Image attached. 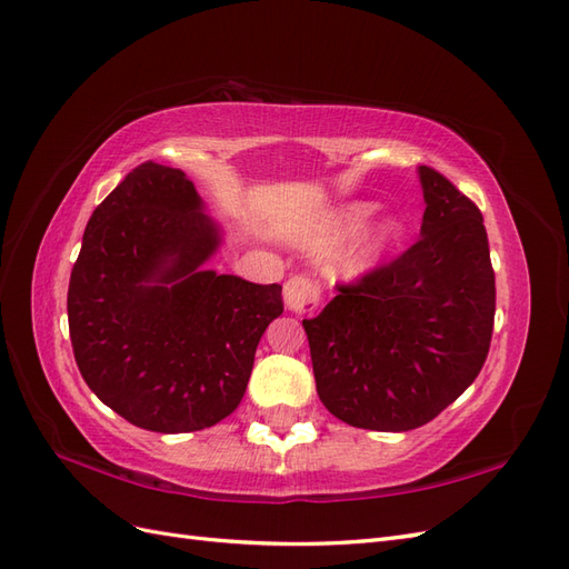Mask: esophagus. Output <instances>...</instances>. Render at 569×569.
Wrapping results in <instances>:
<instances>
[{
    "label": "esophagus",
    "instance_id": "esophagus-1",
    "mask_svg": "<svg viewBox=\"0 0 569 569\" xmlns=\"http://www.w3.org/2000/svg\"><path fill=\"white\" fill-rule=\"evenodd\" d=\"M283 300L290 312L307 315L317 310L319 305V286L310 279V276H293L283 286Z\"/></svg>",
    "mask_w": 569,
    "mask_h": 569
}]
</instances>
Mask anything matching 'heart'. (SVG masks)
<instances>
[{
    "mask_svg": "<svg viewBox=\"0 0 569 569\" xmlns=\"http://www.w3.org/2000/svg\"><path fill=\"white\" fill-rule=\"evenodd\" d=\"M367 219V209L362 204H348L338 209L336 214L327 219V223L310 238V250L312 252H331L338 248L340 242L350 238L357 229H360L362 221ZM400 236V223L396 219H379L365 231L355 236L350 248L346 250L343 267L348 273H365L379 264V259L393 248V242Z\"/></svg>",
    "mask_w": 569,
    "mask_h": 569,
    "instance_id": "b5f03b06",
    "label": "heart"
}]
</instances>
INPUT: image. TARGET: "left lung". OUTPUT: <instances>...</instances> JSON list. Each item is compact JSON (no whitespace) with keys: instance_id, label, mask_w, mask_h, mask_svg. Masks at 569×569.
Wrapping results in <instances>:
<instances>
[{"instance_id":"8db88e82","label":"left lung","mask_w":569,"mask_h":569,"mask_svg":"<svg viewBox=\"0 0 569 569\" xmlns=\"http://www.w3.org/2000/svg\"><path fill=\"white\" fill-rule=\"evenodd\" d=\"M417 173L421 238L302 319L319 400L357 429L425 427L472 386L491 346L496 276L483 217L446 176Z\"/></svg>"}]
</instances>
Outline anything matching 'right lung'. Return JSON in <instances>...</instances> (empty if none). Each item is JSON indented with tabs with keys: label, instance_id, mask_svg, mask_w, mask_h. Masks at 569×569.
<instances>
[{
	"label": "right lung",
	"instance_id": "add662e5",
	"mask_svg": "<svg viewBox=\"0 0 569 569\" xmlns=\"http://www.w3.org/2000/svg\"><path fill=\"white\" fill-rule=\"evenodd\" d=\"M221 229L181 169L144 161L94 209L69 283L80 375L131 425L214 427L246 396L254 350L281 317V286L202 264Z\"/></svg>",
	"mask_w": 569,
	"mask_h": 569
}]
</instances>
